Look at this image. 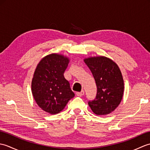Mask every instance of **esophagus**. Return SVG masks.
Here are the masks:
<instances>
[{
  "mask_svg": "<svg viewBox=\"0 0 150 150\" xmlns=\"http://www.w3.org/2000/svg\"><path fill=\"white\" fill-rule=\"evenodd\" d=\"M77 95L79 97H81V96H83V95H84V91H81V92H77Z\"/></svg>",
  "mask_w": 150,
  "mask_h": 150,
  "instance_id": "34e87169",
  "label": "esophagus"
}]
</instances>
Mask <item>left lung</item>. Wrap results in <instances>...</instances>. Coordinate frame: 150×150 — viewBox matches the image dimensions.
Here are the masks:
<instances>
[{"mask_svg": "<svg viewBox=\"0 0 150 150\" xmlns=\"http://www.w3.org/2000/svg\"><path fill=\"white\" fill-rule=\"evenodd\" d=\"M84 61L96 82L97 93L88 104L97 115L111 113L119 106L124 93V80L119 67L113 60L104 56L85 58Z\"/></svg>", "mask_w": 150, "mask_h": 150, "instance_id": "1", "label": "left lung"}]
</instances>
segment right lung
Instances as JSON below:
<instances>
[{
	"label": "right lung",
	"instance_id": "1",
	"mask_svg": "<svg viewBox=\"0 0 150 150\" xmlns=\"http://www.w3.org/2000/svg\"><path fill=\"white\" fill-rule=\"evenodd\" d=\"M69 62L68 57L51 53L40 60L31 81V92L41 109L55 115L60 112L75 96L64 73Z\"/></svg>",
	"mask_w": 150,
	"mask_h": 150
}]
</instances>
